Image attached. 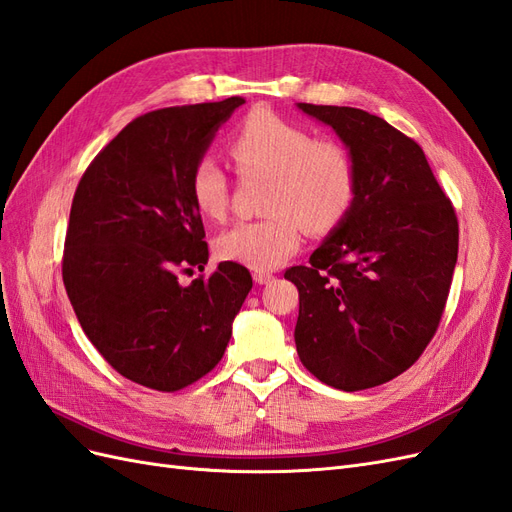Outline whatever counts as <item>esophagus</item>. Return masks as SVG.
Segmentation results:
<instances>
[{
    "instance_id": "esophagus-1",
    "label": "esophagus",
    "mask_w": 512,
    "mask_h": 512,
    "mask_svg": "<svg viewBox=\"0 0 512 512\" xmlns=\"http://www.w3.org/2000/svg\"><path fill=\"white\" fill-rule=\"evenodd\" d=\"M273 280L271 273H265V271H254V282L256 284H269Z\"/></svg>"
}]
</instances>
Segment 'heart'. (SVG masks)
Listing matches in <instances>:
<instances>
[{
	"label": "heart",
	"mask_w": 512,
	"mask_h": 512,
	"mask_svg": "<svg viewBox=\"0 0 512 512\" xmlns=\"http://www.w3.org/2000/svg\"><path fill=\"white\" fill-rule=\"evenodd\" d=\"M230 156L243 175H267V218L237 222L215 241L220 258L250 269H275L297 250L301 226L327 232L344 220L354 200V164L348 149L331 138L256 111L230 141ZM196 209L220 220L228 207V179L218 158L203 156L192 170Z\"/></svg>",
	"instance_id": "obj_1"
}]
</instances>
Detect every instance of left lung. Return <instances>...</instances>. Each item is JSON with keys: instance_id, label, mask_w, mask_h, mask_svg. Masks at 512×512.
Wrapping results in <instances>:
<instances>
[{"instance_id": "obj_1", "label": "left lung", "mask_w": 512, "mask_h": 512, "mask_svg": "<svg viewBox=\"0 0 512 512\" xmlns=\"http://www.w3.org/2000/svg\"><path fill=\"white\" fill-rule=\"evenodd\" d=\"M297 108L348 149L354 200L309 265L284 273L299 288L294 344L320 382L363 391L404 374L436 333L457 262V215L423 149L382 117Z\"/></svg>"}]
</instances>
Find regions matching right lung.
<instances>
[{
    "label": "right lung",
    "mask_w": 512,
    "mask_h": 512,
    "mask_svg": "<svg viewBox=\"0 0 512 512\" xmlns=\"http://www.w3.org/2000/svg\"><path fill=\"white\" fill-rule=\"evenodd\" d=\"M245 104L170 106L128 123L76 188L64 250V284L89 342L123 378L179 391L220 363L252 275L220 262L207 280L209 247L190 194L194 164Z\"/></svg>",
    "instance_id": "add662e5"
}]
</instances>
